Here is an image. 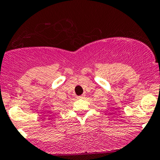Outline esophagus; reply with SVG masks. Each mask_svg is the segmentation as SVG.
<instances>
[{"instance_id":"obj_1","label":"esophagus","mask_w":160,"mask_h":160,"mask_svg":"<svg viewBox=\"0 0 160 160\" xmlns=\"http://www.w3.org/2000/svg\"><path fill=\"white\" fill-rule=\"evenodd\" d=\"M83 95H81V96H78L77 97V98H83Z\"/></svg>"}]
</instances>
